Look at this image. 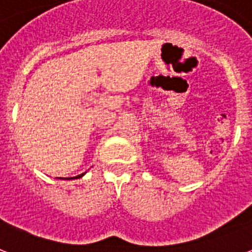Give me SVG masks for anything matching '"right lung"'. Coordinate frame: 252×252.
<instances>
[{
    "label": "right lung",
    "instance_id": "right-lung-1",
    "mask_svg": "<svg viewBox=\"0 0 252 252\" xmlns=\"http://www.w3.org/2000/svg\"><path fill=\"white\" fill-rule=\"evenodd\" d=\"M82 176H83V174H80V176H76V177H74V178H79V177H82ZM67 180H68V178H67Z\"/></svg>",
    "mask_w": 252,
    "mask_h": 252
}]
</instances>
